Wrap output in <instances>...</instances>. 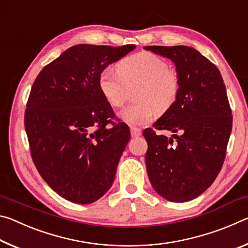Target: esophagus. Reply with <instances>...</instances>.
Wrapping results in <instances>:
<instances>
[{"instance_id":"34e87169","label":"esophagus","mask_w":248,"mask_h":248,"mask_svg":"<svg viewBox=\"0 0 248 248\" xmlns=\"http://www.w3.org/2000/svg\"><path fill=\"white\" fill-rule=\"evenodd\" d=\"M130 133H131L132 138H137L141 136V130L139 128H131L130 129Z\"/></svg>"}]
</instances>
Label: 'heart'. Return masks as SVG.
Wrapping results in <instances>:
<instances>
[{
    "instance_id": "obj_1",
    "label": "heart",
    "mask_w": 248,
    "mask_h": 248,
    "mask_svg": "<svg viewBox=\"0 0 248 248\" xmlns=\"http://www.w3.org/2000/svg\"><path fill=\"white\" fill-rule=\"evenodd\" d=\"M116 72L102 71L98 87L111 107H120L127 98L128 90L133 92L136 103L119 111V118L132 127L150 124L156 114H164L173 106L179 93V78L167 62L157 54L141 51L128 56L117 63Z\"/></svg>"
}]
</instances>
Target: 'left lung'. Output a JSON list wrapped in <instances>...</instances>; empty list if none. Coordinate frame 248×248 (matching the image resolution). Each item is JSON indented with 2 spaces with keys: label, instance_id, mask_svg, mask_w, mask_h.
I'll return each mask as SVG.
<instances>
[{
  "label": "left lung",
  "instance_id": "obj_1",
  "mask_svg": "<svg viewBox=\"0 0 248 248\" xmlns=\"http://www.w3.org/2000/svg\"><path fill=\"white\" fill-rule=\"evenodd\" d=\"M176 66L178 97L153 124L170 138L145 129V165L154 190L171 202L197 198L211 186L223 165L232 131V111L217 66L187 46H148ZM179 134L177 135V133Z\"/></svg>",
  "mask_w": 248,
  "mask_h": 248
}]
</instances>
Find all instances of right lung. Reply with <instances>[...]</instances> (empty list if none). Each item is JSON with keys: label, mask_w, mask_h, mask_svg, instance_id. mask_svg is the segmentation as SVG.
<instances>
[{"label": "right lung", "mask_w": 248, "mask_h": 248, "mask_svg": "<svg viewBox=\"0 0 248 248\" xmlns=\"http://www.w3.org/2000/svg\"><path fill=\"white\" fill-rule=\"evenodd\" d=\"M134 48L73 46L46 65L32 84L25 111L31 157L62 198L95 202L114 183L130 130L110 120L115 114L100 93L98 78Z\"/></svg>", "instance_id": "obj_1"}]
</instances>
